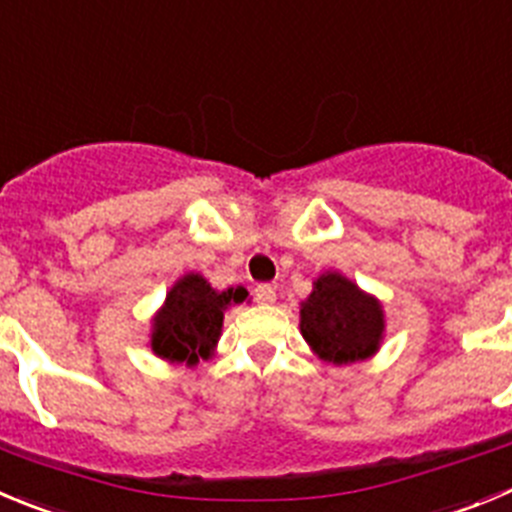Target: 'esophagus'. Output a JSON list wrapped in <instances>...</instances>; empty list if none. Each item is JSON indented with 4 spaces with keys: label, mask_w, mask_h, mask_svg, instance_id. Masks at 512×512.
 <instances>
[{
    "label": "esophagus",
    "mask_w": 512,
    "mask_h": 512,
    "mask_svg": "<svg viewBox=\"0 0 512 512\" xmlns=\"http://www.w3.org/2000/svg\"><path fill=\"white\" fill-rule=\"evenodd\" d=\"M255 301L260 303V306H270V303H275V288H273V285H267V283L257 285Z\"/></svg>",
    "instance_id": "obj_1"
}]
</instances>
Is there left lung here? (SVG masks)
<instances>
[{"label":"left lung","instance_id":"8db88e82","mask_svg":"<svg viewBox=\"0 0 512 512\" xmlns=\"http://www.w3.org/2000/svg\"><path fill=\"white\" fill-rule=\"evenodd\" d=\"M385 313L380 301L342 273L313 280L311 296L301 303V334L324 362L347 365L380 349Z\"/></svg>","mask_w":512,"mask_h":512}]
</instances>
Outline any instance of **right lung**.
<instances>
[{
	"label": "right lung",
	"mask_w": 512,
	"mask_h": 512,
	"mask_svg": "<svg viewBox=\"0 0 512 512\" xmlns=\"http://www.w3.org/2000/svg\"><path fill=\"white\" fill-rule=\"evenodd\" d=\"M247 298L245 288L214 290L204 275L188 273L165 296L163 308L153 321L150 347L168 362L196 365L209 359L222 336L224 311Z\"/></svg>",
	"instance_id": "add662e5"
}]
</instances>
